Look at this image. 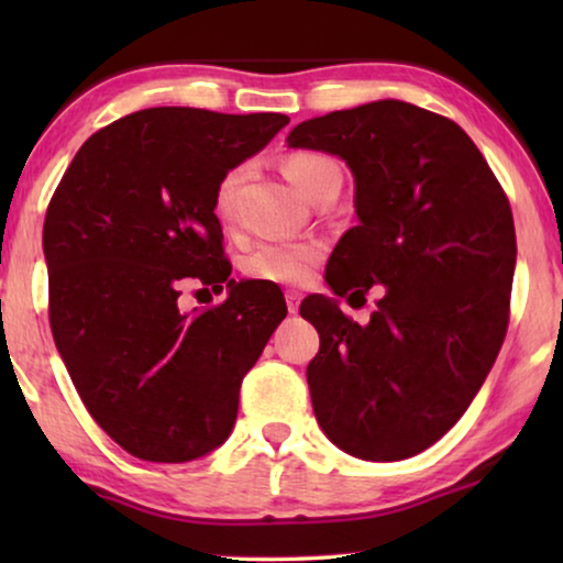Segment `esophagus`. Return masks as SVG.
<instances>
[{"label": "esophagus", "instance_id": "1", "mask_svg": "<svg viewBox=\"0 0 563 563\" xmlns=\"http://www.w3.org/2000/svg\"><path fill=\"white\" fill-rule=\"evenodd\" d=\"M284 299H287V310L295 314L299 310V302H302V295L297 289H287L284 291Z\"/></svg>", "mask_w": 563, "mask_h": 563}]
</instances>
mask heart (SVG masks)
<instances>
[{
  "instance_id": "1",
  "label": "heart",
  "mask_w": 563,
  "mask_h": 563,
  "mask_svg": "<svg viewBox=\"0 0 563 563\" xmlns=\"http://www.w3.org/2000/svg\"><path fill=\"white\" fill-rule=\"evenodd\" d=\"M284 174L302 195L310 199L314 189L320 187L328 176L338 174V166L325 156L318 153H291L284 158ZM245 176H249V166H233L220 176L218 187H214V214L222 222H230L235 218V199L241 191ZM322 243L318 241H264L256 243L243 258L245 274L261 282H276V284H302L312 276L314 266L320 264Z\"/></svg>"
}]
</instances>
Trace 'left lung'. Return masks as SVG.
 Listing matches in <instances>:
<instances>
[{"label": "left lung", "mask_w": 563, "mask_h": 563, "mask_svg": "<svg viewBox=\"0 0 563 563\" xmlns=\"http://www.w3.org/2000/svg\"><path fill=\"white\" fill-rule=\"evenodd\" d=\"M287 141L341 156L356 179L358 225L338 241L328 287L349 299L382 287L368 325L333 297L299 305L320 333L314 418L351 456L410 459L456 426L503 349L510 202L456 122L399 99L305 120Z\"/></svg>", "instance_id": "8db88e82"}]
</instances>
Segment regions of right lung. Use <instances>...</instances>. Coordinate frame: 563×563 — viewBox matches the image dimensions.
Segmentation results:
<instances>
[{
  "mask_svg": "<svg viewBox=\"0 0 563 563\" xmlns=\"http://www.w3.org/2000/svg\"><path fill=\"white\" fill-rule=\"evenodd\" d=\"M287 122L151 107L97 130L53 191V341L91 418L135 459L181 464L225 443L243 376L287 314L276 289L230 279L212 205L220 176ZM187 283L231 295L189 316Z\"/></svg>",
  "mask_w": 563,
  "mask_h": 563,
  "instance_id": "right-lung-1",
  "label": "right lung"
}]
</instances>
